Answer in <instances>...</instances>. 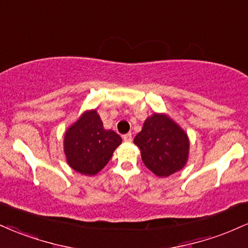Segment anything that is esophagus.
Wrapping results in <instances>:
<instances>
[{
    "instance_id": "obj_1",
    "label": "esophagus",
    "mask_w": 248,
    "mask_h": 248,
    "mask_svg": "<svg viewBox=\"0 0 248 248\" xmlns=\"http://www.w3.org/2000/svg\"><path fill=\"white\" fill-rule=\"evenodd\" d=\"M122 140H124V142H132V140H133V137H132V134H130V133L126 134V135H124V136H122Z\"/></svg>"
}]
</instances>
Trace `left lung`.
<instances>
[{
  "label": "left lung",
  "mask_w": 248,
  "mask_h": 248,
  "mask_svg": "<svg viewBox=\"0 0 248 248\" xmlns=\"http://www.w3.org/2000/svg\"><path fill=\"white\" fill-rule=\"evenodd\" d=\"M143 163L158 177H169L184 168L188 158L187 134L172 119L155 114L145 120L134 139Z\"/></svg>",
  "instance_id": "8db88e82"
}]
</instances>
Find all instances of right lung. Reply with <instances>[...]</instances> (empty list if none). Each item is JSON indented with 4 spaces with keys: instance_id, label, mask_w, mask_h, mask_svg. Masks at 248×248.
Returning <instances> with one entry per match:
<instances>
[{
    "instance_id": "obj_1",
    "label": "right lung",
    "mask_w": 248,
    "mask_h": 248,
    "mask_svg": "<svg viewBox=\"0 0 248 248\" xmlns=\"http://www.w3.org/2000/svg\"><path fill=\"white\" fill-rule=\"evenodd\" d=\"M121 144V137L105 130L95 111L85 112L64 135L67 162L75 171L93 175L111 159L113 151Z\"/></svg>"
}]
</instances>
